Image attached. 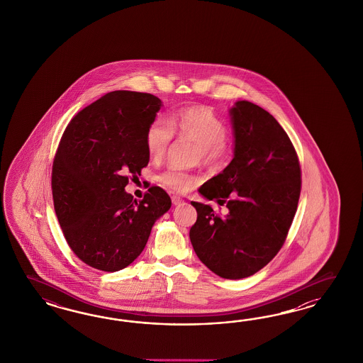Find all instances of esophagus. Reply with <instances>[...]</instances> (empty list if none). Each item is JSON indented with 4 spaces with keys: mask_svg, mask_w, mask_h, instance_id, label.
<instances>
[{
    "mask_svg": "<svg viewBox=\"0 0 363 363\" xmlns=\"http://www.w3.org/2000/svg\"><path fill=\"white\" fill-rule=\"evenodd\" d=\"M172 202H173V205H181V203H184V199L181 197H178V196H173L172 197Z\"/></svg>",
    "mask_w": 363,
    "mask_h": 363,
    "instance_id": "esophagus-1",
    "label": "esophagus"
}]
</instances>
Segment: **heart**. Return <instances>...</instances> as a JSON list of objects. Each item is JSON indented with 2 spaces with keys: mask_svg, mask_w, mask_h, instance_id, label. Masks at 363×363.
Returning a JSON list of instances; mask_svg holds the SVG:
<instances>
[{
  "mask_svg": "<svg viewBox=\"0 0 363 363\" xmlns=\"http://www.w3.org/2000/svg\"><path fill=\"white\" fill-rule=\"evenodd\" d=\"M174 133L198 143V157L205 164L217 162L228 150L226 126L220 117L206 106H186L174 111L167 121L158 117L149 125L145 146L152 160H158L166 153ZM198 181L197 176L176 167H170L158 176L162 186L178 193L189 191Z\"/></svg>",
  "mask_w": 363,
  "mask_h": 363,
  "instance_id": "obj_1",
  "label": "heart"
}]
</instances>
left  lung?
Masks as SVG:
<instances>
[{
    "mask_svg": "<svg viewBox=\"0 0 363 363\" xmlns=\"http://www.w3.org/2000/svg\"><path fill=\"white\" fill-rule=\"evenodd\" d=\"M234 134L230 164L198 189L229 209L191 202L197 222L190 241L214 274L241 279L259 272L282 247L297 211L301 167L297 153L274 117L249 101L229 110Z\"/></svg>",
    "mask_w": 363,
    "mask_h": 363,
    "instance_id": "1",
    "label": "left lung"
}]
</instances>
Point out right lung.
Listing matches in <instances>:
<instances>
[{"label": "right lung", "mask_w": 363, "mask_h": 363, "mask_svg": "<svg viewBox=\"0 0 363 363\" xmlns=\"http://www.w3.org/2000/svg\"><path fill=\"white\" fill-rule=\"evenodd\" d=\"M162 101L116 90L81 110L67 125L52 170L55 214L73 253L102 272H118L143 253L155 220L172 206L152 186L137 201L129 176L149 164L145 135Z\"/></svg>", "instance_id": "add662e5"}]
</instances>
